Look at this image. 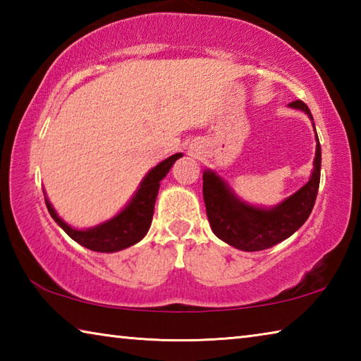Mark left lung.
<instances>
[{
  "label": "left lung",
  "instance_id": "obj_1",
  "mask_svg": "<svg viewBox=\"0 0 361 361\" xmlns=\"http://www.w3.org/2000/svg\"><path fill=\"white\" fill-rule=\"evenodd\" d=\"M290 106L301 109L312 119L310 109L304 102L295 100ZM320 167L322 148L317 137L310 180L272 209H259L243 202L223 178L212 170H205L202 175L204 200L212 231L218 239L243 252H259L288 239L305 223L314 209L320 185Z\"/></svg>",
  "mask_w": 361,
  "mask_h": 361
}]
</instances>
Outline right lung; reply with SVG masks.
<instances>
[{
	"mask_svg": "<svg viewBox=\"0 0 361 361\" xmlns=\"http://www.w3.org/2000/svg\"><path fill=\"white\" fill-rule=\"evenodd\" d=\"M181 156V152L170 156L166 161L157 164L154 169H151L143 181L140 183V188L130 202L124 207V210H121L114 218L95 226V228L84 231L73 229L57 215V212L54 210L47 197L46 207L51 216L56 219V223L79 245L100 253L119 252V250L135 245L146 235L151 226L152 215H154V204L161 180L169 173L176 159H180Z\"/></svg>",
	"mask_w": 361,
	"mask_h": 361,
	"instance_id": "right-lung-1",
	"label": "right lung"
}]
</instances>
